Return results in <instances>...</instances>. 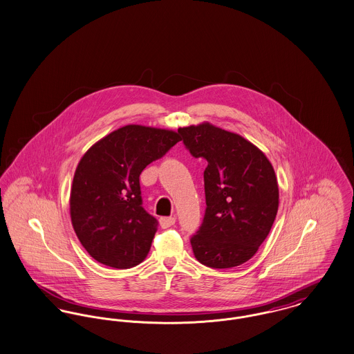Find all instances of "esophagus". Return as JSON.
<instances>
[{
	"label": "esophagus",
	"instance_id": "obj_1",
	"mask_svg": "<svg viewBox=\"0 0 354 354\" xmlns=\"http://www.w3.org/2000/svg\"><path fill=\"white\" fill-rule=\"evenodd\" d=\"M174 223H176V217H173V216H170V217H161L160 218V225H161V228H169V227H171V225H174Z\"/></svg>",
	"mask_w": 354,
	"mask_h": 354
}]
</instances>
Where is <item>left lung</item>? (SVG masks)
<instances>
[{"label": "left lung", "instance_id": "obj_1", "mask_svg": "<svg viewBox=\"0 0 354 354\" xmlns=\"http://www.w3.org/2000/svg\"><path fill=\"white\" fill-rule=\"evenodd\" d=\"M204 170L205 214L190 237L196 259L212 268H231L251 259L270 234L279 190L274 167L251 142L209 123L178 129Z\"/></svg>", "mask_w": 354, "mask_h": 354}]
</instances>
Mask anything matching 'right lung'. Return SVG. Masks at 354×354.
I'll list each match as a JSON object with an SVG mask.
<instances>
[{"label":"right lung","mask_w":354,"mask_h":354,"mask_svg":"<svg viewBox=\"0 0 354 354\" xmlns=\"http://www.w3.org/2000/svg\"><path fill=\"white\" fill-rule=\"evenodd\" d=\"M180 141L170 130L129 124L83 156L70 208L76 236L95 260L124 270L146 258L158 220L142 207L140 174Z\"/></svg>","instance_id":"1"}]
</instances>
